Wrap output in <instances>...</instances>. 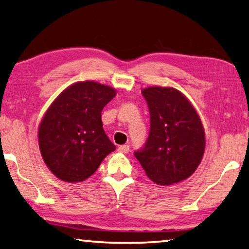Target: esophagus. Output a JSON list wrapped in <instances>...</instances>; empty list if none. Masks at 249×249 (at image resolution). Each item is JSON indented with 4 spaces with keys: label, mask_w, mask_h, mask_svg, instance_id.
<instances>
[{
    "label": "esophagus",
    "mask_w": 249,
    "mask_h": 249,
    "mask_svg": "<svg viewBox=\"0 0 249 249\" xmlns=\"http://www.w3.org/2000/svg\"><path fill=\"white\" fill-rule=\"evenodd\" d=\"M128 151H129V146L128 145H121L120 147H118V152H120V153L127 154Z\"/></svg>",
    "instance_id": "34e87169"
}]
</instances>
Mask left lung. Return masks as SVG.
Returning a JSON list of instances; mask_svg holds the SVG:
<instances>
[{
  "label": "left lung",
  "mask_w": 249,
  "mask_h": 249,
  "mask_svg": "<svg viewBox=\"0 0 249 249\" xmlns=\"http://www.w3.org/2000/svg\"><path fill=\"white\" fill-rule=\"evenodd\" d=\"M142 94L148 105L151 131L144 147L134 155L154 183H179L196 171L203 159L202 121L187 97L174 88L152 86Z\"/></svg>",
  "instance_id": "1"
}]
</instances>
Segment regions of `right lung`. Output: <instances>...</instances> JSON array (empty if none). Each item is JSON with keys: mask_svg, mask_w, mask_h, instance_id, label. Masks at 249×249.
Wrapping results in <instances>:
<instances>
[{"mask_svg": "<svg viewBox=\"0 0 249 249\" xmlns=\"http://www.w3.org/2000/svg\"><path fill=\"white\" fill-rule=\"evenodd\" d=\"M115 95L110 86L77 82L47 108L38 126V145L43 160L57 178L68 183L85 180L115 151L102 122V110Z\"/></svg>", "mask_w": 249, "mask_h": 249, "instance_id": "right-lung-1", "label": "right lung"}]
</instances>
